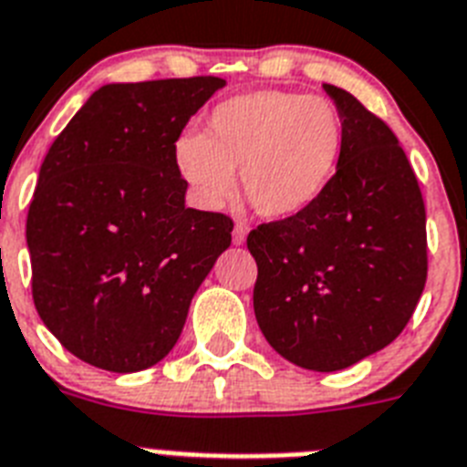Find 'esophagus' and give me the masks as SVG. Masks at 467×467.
Returning a JSON list of instances; mask_svg holds the SVG:
<instances>
[{
	"mask_svg": "<svg viewBox=\"0 0 467 467\" xmlns=\"http://www.w3.org/2000/svg\"><path fill=\"white\" fill-rule=\"evenodd\" d=\"M244 240H246V225H244V223H237V225H234V230H233V242H234V244H242Z\"/></svg>",
	"mask_w": 467,
	"mask_h": 467,
	"instance_id": "1",
	"label": "esophagus"
}]
</instances>
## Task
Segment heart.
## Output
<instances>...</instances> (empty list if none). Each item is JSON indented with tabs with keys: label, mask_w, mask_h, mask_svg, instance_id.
<instances>
[{
	"label": "heart",
	"mask_w": 467,
	"mask_h": 467,
	"mask_svg": "<svg viewBox=\"0 0 467 467\" xmlns=\"http://www.w3.org/2000/svg\"><path fill=\"white\" fill-rule=\"evenodd\" d=\"M344 149V119L325 97L258 89L223 101L206 132L175 142V166L203 206H221L240 171V192L264 218H292L323 197Z\"/></svg>",
	"instance_id": "b5f03b06"
}]
</instances>
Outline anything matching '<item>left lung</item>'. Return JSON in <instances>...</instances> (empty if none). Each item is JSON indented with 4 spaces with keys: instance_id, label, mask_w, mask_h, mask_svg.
<instances>
[{
    "instance_id": "1",
    "label": "left lung",
    "mask_w": 467,
    "mask_h": 467,
    "mask_svg": "<svg viewBox=\"0 0 467 467\" xmlns=\"http://www.w3.org/2000/svg\"><path fill=\"white\" fill-rule=\"evenodd\" d=\"M344 119L330 187L306 211L261 223L254 313L277 354L332 373L403 332L427 280L425 202L389 125L354 94L323 85Z\"/></svg>"
}]
</instances>
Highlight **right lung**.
<instances>
[{
  "mask_svg": "<svg viewBox=\"0 0 467 467\" xmlns=\"http://www.w3.org/2000/svg\"><path fill=\"white\" fill-rule=\"evenodd\" d=\"M223 78L104 85L42 161L27 209L33 301L47 330L101 370L137 373L175 347L233 218L185 206L175 142Z\"/></svg>",
  "mask_w": 467,
  "mask_h": 467,
  "instance_id": "add662e5",
  "label": "right lung"
}]
</instances>
